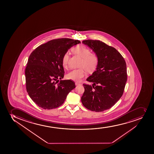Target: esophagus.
<instances>
[{
  "label": "esophagus",
  "instance_id": "1",
  "mask_svg": "<svg viewBox=\"0 0 154 154\" xmlns=\"http://www.w3.org/2000/svg\"><path fill=\"white\" fill-rule=\"evenodd\" d=\"M75 85H76V86H77V85H81L80 83L78 82H76L75 83Z\"/></svg>",
  "mask_w": 154,
  "mask_h": 154
}]
</instances>
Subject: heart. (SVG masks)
I'll list each match as a JSON object with an SVG mask.
<instances>
[{"label":"heart","mask_w":154,"mask_h":154,"mask_svg":"<svg viewBox=\"0 0 154 154\" xmlns=\"http://www.w3.org/2000/svg\"><path fill=\"white\" fill-rule=\"evenodd\" d=\"M73 53L82 57L79 67L73 69L67 75V78L73 81H79L86 75V71L92 73L96 70L99 63V57L95 52H91L89 48L84 45H77L72 49ZM69 56L68 52L63 55L62 65L65 69L69 66Z\"/></svg>","instance_id":"obj_1"}]
</instances>
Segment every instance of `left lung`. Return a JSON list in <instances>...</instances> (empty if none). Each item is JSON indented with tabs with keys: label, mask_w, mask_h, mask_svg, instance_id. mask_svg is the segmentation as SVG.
<instances>
[{
	"label": "left lung",
	"mask_w": 154,
	"mask_h": 154,
	"mask_svg": "<svg viewBox=\"0 0 154 154\" xmlns=\"http://www.w3.org/2000/svg\"><path fill=\"white\" fill-rule=\"evenodd\" d=\"M82 43L98 55L99 63L86 79L93 85H83L81 102L88 110L102 112L112 107L124 93L127 80L126 61L117 50L102 41L88 40Z\"/></svg>",
	"instance_id": "1"
}]
</instances>
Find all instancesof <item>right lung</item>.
I'll use <instances>...</instances> for the list:
<instances>
[{
	"label": "right lung",
	"instance_id": "add662e5",
	"mask_svg": "<svg viewBox=\"0 0 154 154\" xmlns=\"http://www.w3.org/2000/svg\"><path fill=\"white\" fill-rule=\"evenodd\" d=\"M79 40L61 38L40 45L30 54L25 68L27 92L40 107L52 109L61 106L66 96L75 88L74 81L63 79L65 71L63 55Z\"/></svg>",
	"mask_w": 154,
	"mask_h": 154
}]
</instances>
